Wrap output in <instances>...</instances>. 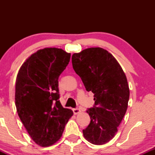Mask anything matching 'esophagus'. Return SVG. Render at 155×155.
<instances>
[{
	"label": "esophagus",
	"instance_id": "esophagus-1",
	"mask_svg": "<svg viewBox=\"0 0 155 155\" xmlns=\"http://www.w3.org/2000/svg\"><path fill=\"white\" fill-rule=\"evenodd\" d=\"M73 111H74V114H79L80 112H81V110H80L79 108H74V109H73Z\"/></svg>",
	"mask_w": 155,
	"mask_h": 155
}]
</instances>
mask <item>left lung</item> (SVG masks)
Here are the masks:
<instances>
[{
	"instance_id": "1",
	"label": "left lung",
	"mask_w": 155,
	"mask_h": 155,
	"mask_svg": "<svg viewBox=\"0 0 155 155\" xmlns=\"http://www.w3.org/2000/svg\"><path fill=\"white\" fill-rule=\"evenodd\" d=\"M72 65L87 91L94 93L95 106L87 111L91 121L84 137L92 144H105L115 136L127 111V77L116 58L101 47L74 53Z\"/></svg>"
}]
</instances>
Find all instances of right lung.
Wrapping results in <instances>:
<instances>
[{
    "label": "right lung",
    "mask_w": 155,
    "mask_h": 155,
    "mask_svg": "<svg viewBox=\"0 0 155 155\" xmlns=\"http://www.w3.org/2000/svg\"><path fill=\"white\" fill-rule=\"evenodd\" d=\"M70 58L71 53L62 49L44 48L32 54L17 74V113L33 141L42 147L60 140L65 124L74 114L58 100V79Z\"/></svg>",
    "instance_id": "add662e5"
}]
</instances>
